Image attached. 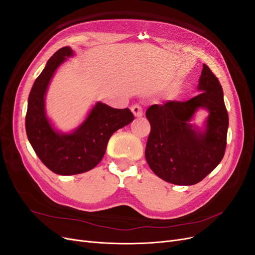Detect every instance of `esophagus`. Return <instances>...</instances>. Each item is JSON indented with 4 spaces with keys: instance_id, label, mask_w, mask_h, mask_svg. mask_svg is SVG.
Returning <instances> with one entry per match:
<instances>
[{
    "instance_id": "34e87169",
    "label": "esophagus",
    "mask_w": 255,
    "mask_h": 255,
    "mask_svg": "<svg viewBox=\"0 0 255 255\" xmlns=\"http://www.w3.org/2000/svg\"><path fill=\"white\" fill-rule=\"evenodd\" d=\"M130 111H132V113L134 114L135 117H141V116L143 115V111L141 109V106L137 105V104H135V105L130 107Z\"/></svg>"
}]
</instances>
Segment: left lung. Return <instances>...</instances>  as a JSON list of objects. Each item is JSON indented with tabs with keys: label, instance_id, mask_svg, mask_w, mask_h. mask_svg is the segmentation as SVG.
Wrapping results in <instances>:
<instances>
[{
	"label": "left lung",
	"instance_id": "obj_1",
	"mask_svg": "<svg viewBox=\"0 0 255 255\" xmlns=\"http://www.w3.org/2000/svg\"><path fill=\"white\" fill-rule=\"evenodd\" d=\"M200 94L188 101L154 104L145 112L151 132L145 159L161 180L175 185H194L219 165L227 146L229 115L222 87L206 65L200 76ZM199 108L209 112L206 129L190 121Z\"/></svg>",
	"mask_w": 255,
	"mask_h": 255
}]
</instances>
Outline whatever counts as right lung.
I'll list each match as a JSON object with an SVG mask.
<instances>
[{"mask_svg":"<svg viewBox=\"0 0 255 255\" xmlns=\"http://www.w3.org/2000/svg\"><path fill=\"white\" fill-rule=\"evenodd\" d=\"M72 55L70 47L53 54L29 92L25 116L26 135L37 156L60 175L79 174L95 168L102 160L111 136L134 120L128 109H113L98 102L72 133H59L53 128L45 115V94L56 69Z\"/></svg>","mask_w":255,"mask_h":255,"instance_id":"obj_1","label":"right lung"}]
</instances>
